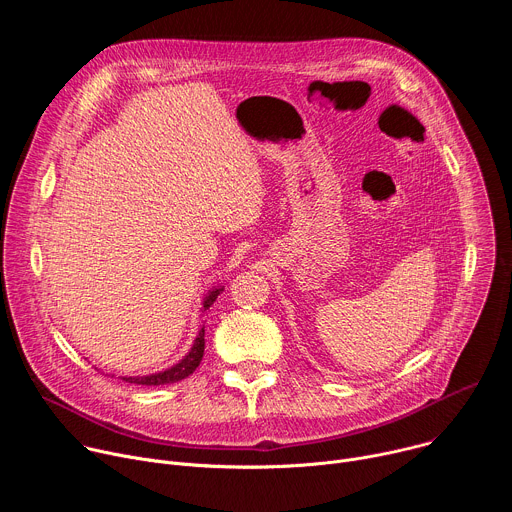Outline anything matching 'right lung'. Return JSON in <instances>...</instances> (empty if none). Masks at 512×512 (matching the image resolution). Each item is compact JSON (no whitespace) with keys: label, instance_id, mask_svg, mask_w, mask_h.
<instances>
[{"label":"right lung","instance_id":"right-lung-1","mask_svg":"<svg viewBox=\"0 0 512 512\" xmlns=\"http://www.w3.org/2000/svg\"><path fill=\"white\" fill-rule=\"evenodd\" d=\"M223 289H225V285L216 283V285H212V287L206 291V296L202 298V308H200L202 314L216 302L218 294H221ZM202 356H204V328H202V330L198 332V336L194 338L190 350H188L176 364H172V367H168V369H164V371H158V373H152V375H143V377H119V379H123L125 383H135V385H145V387L172 385V383H178V381L190 377V375L198 369V364H200ZM111 377H113V375H111Z\"/></svg>","mask_w":512,"mask_h":512}]
</instances>
